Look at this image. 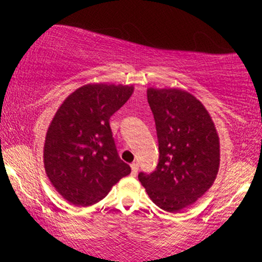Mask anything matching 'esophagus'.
I'll return each mask as SVG.
<instances>
[{
    "label": "esophagus",
    "mask_w": 262,
    "mask_h": 262,
    "mask_svg": "<svg viewBox=\"0 0 262 262\" xmlns=\"http://www.w3.org/2000/svg\"><path fill=\"white\" fill-rule=\"evenodd\" d=\"M130 167H132V175H137V172H138V170H139V165H138V162H133V164L130 165Z\"/></svg>",
    "instance_id": "esophagus-1"
}]
</instances>
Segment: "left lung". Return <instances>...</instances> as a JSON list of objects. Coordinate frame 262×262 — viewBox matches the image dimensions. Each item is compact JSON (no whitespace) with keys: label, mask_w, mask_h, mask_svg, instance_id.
<instances>
[{"label":"left lung","mask_w":262,"mask_h":262,"mask_svg":"<svg viewBox=\"0 0 262 262\" xmlns=\"http://www.w3.org/2000/svg\"><path fill=\"white\" fill-rule=\"evenodd\" d=\"M155 119L159 162L138 179L156 206L179 212L202 197L219 167V138L203 104L177 89L148 90Z\"/></svg>","instance_id":"8db88e82"}]
</instances>
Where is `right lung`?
Here are the masks:
<instances>
[{
    "mask_svg": "<svg viewBox=\"0 0 262 262\" xmlns=\"http://www.w3.org/2000/svg\"><path fill=\"white\" fill-rule=\"evenodd\" d=\"M133 86L86 85L60 106L44 144L45 172L56 191L75 206H91L130 173L121 160L110 119Z\"/></svg>",
    "mask_w": 262,
    "mask_h": 262,
    "instance_id": "1",
    "label": "right lung"
}]
</instances>
